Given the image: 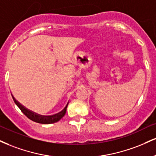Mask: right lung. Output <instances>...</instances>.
<instances>
[{
	"mask_svg": "<svg viewBox=\"0 0 156 156\" xmlns=\"http://www.w3.org/2000/svg\"><path fill=\"white\" fill-rule=\"evenodd\" d=\"M12 96L13 97V99H14L15 104L19 107V108L21 110V111L23 112L24 115L27 116L28 119L32 120L33 121L36 122V123H44V124H50V123H56V122L59 121V120L65 115V113H66L67 107L68 105V103H67V105L65 106V108H64L61 112H58V113L55 114V115H48V116L41 115L30 111V110H27V108H25L24 107L22 106L20 102H17V101L14 99V97H13L12 94Z\"/></svg>",
	"mask_w": 156,
	"mask_h": 156,
	"instance_id": "obj_1",
	"label": "right lung"
}]
</instances>
